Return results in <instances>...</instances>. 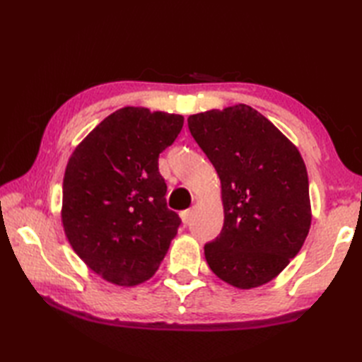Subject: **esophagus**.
<instances>
[{
    "instance_id": "esophagus-1",
    "label": "esophagus",
    "mask_w": 362,
    "mask_h": 362,
    "mask_svg": "<svg viewBox=\"0 0 362 362\" xmlns=\"http://www.w3.org/2000/svg\"><path fill=\"white\" fill-rule=\"evenodd\" d=\"M191 216H193V210H191V209L180 213V218H182V221H183V224H188L189 219H191Z\"/></svg>"
}]
</instances>
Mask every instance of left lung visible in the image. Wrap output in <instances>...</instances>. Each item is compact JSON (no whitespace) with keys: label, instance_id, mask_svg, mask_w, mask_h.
<instances>
[{"label":"left lung","instance_id":"8db88e82","mask_svg":"<svg viewBox=\"0 0 362 362\" xmlns=\"http://www.w3.org/2000/svg\"><path fill=\"white\" fill-rule=\"evenodd\" d=\"M188 127L216 169L224 204L221 233L204 247L206 263L232 286H261L289 264L310 232L303 158L245 104L191 115Z\"/></svg>","mask_w":362,"mask_h":362}]
</instances>
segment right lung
I'll list each match as a JSON object with an SVG mask.
<instances>
[{
	"label": "right lung",
	"mask_w": 362,
	"mask_h": 362,
	"mask_svg": "<svg viewBox=\"0 0 362 362\" xmlns=\"http://www.w3.org/2000/svg\"><path fill=\"white\" fill-rule=\"evenodd\" d=\"M182 115L124 107L87 135L68 160L62 222L71 247L104 280L134 286L163 261L180 218L166 206L158 156Z\"/></svg>",
	"instance_id": "right-lung-1"
}]
</instances>
